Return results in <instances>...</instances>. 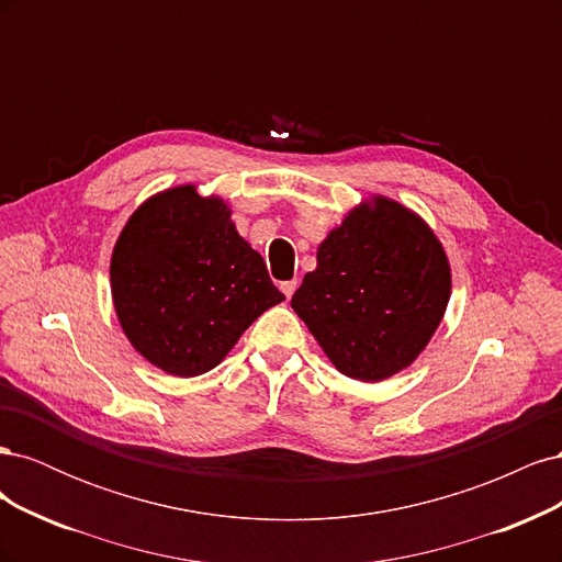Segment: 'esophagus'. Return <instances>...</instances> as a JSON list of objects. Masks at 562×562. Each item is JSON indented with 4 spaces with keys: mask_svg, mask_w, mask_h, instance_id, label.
<instances>
[{
    "mask_svg": "<svg viewBox=\"0 0 562 562\" xmlns=\"http://www.w3.org/2000/svg\"><path fill=\"white\" fill-rule=\"evenodd\" d=\"M295 288H297V279H291V281H283L281 283V293L291 300L293 297V293H295Z\"/></svg>",
    "mask_w": 562,
    "mask_h": 562,
    "instance_id": "obj_1",
    "label": "esophagus"
}]
</instances>
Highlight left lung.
<instances>
[{
    "instance_id": "1",
    "label": "left lung",
    "mask_w": 562,
    "mask_h": 562,
    "mask_svg": "<svg viewBox=\"0 0 562 562\" xmlns=\"http://www.w3.org/2000/svg\"><path fill=\"white\" fill-rule=\"evenodd\" d=\"M450 291V262L434 229L375 194L321 241L291 307L342 375L382 382L429 345Z\"/></svg>"
}]
</instances>
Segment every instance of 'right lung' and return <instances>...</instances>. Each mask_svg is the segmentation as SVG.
<instances>
[{
	"label": "right lung",
	"instance_id": "obj_1",
	"mask_svg": "<svg viewBox=\"0 0 562 562\" xmlns=\"http://www.w3.org/2000/svg\"><path fill=\"white\" fill-rule=\"evenodd\" d=\"M112 302L145 361L176 378L213 370L285 300L220 196L178 184L140 203L114 244Z\"/></svg>",
	"mask_w": 562,
	"mask_h": 562
}]
</instances>
